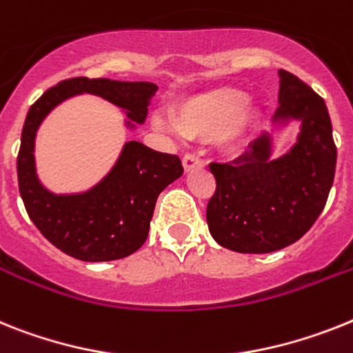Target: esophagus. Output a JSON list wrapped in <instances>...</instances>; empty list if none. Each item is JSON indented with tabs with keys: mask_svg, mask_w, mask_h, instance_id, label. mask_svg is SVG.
<instances>
[{
	"mask_svg": "<svg viewBox=\"0 0 353 353\" xmlns=\"http://www.w3.org/2000/svg\"><path fill=\"white\" fill-rule=\"evenodd\" d=\"M183 167H185L186 172L195 170V168H203L204 163L201 161L195 154H185V158H183Z\"/></svg>",
	"mask_w": 353,
	"mask_h": 353,
	"instance_id": "obj_1",
	"label": "esophagus"
}]
</instances>
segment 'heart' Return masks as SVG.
I'll list each match as a JSON object with an SVG mask.
<instances>
[{"label": "heart", "mask_w": 353, "mask_h": 353, "mask_svg": "<svg viewBox=\"0 0 353 353\" xmlns=\"http://www.w3.org/2000/svg\"><path fill=\"white\" fill-rule=\"evenodd\" d=\"M256 120V109L248 105V94L235 88H221L197 94L176 108L174 123L156 117L159 129L181 132L190 140H213L222 136L228 147H236Z\"/></svg>", "instance_id": "heart-1"}]
</instances>
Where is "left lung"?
Masks as SVG:
<instances>
[{"instance_id": "obj_1", "label": "left lung", "mask_w": 353, "mask_h": 353, "mask_svg": "<svg viewBox=\"0 0 353 353\" xmlns=\"http://www.w3.org/2000/svg\"><path fill=\"white\" fill-rule=\"evenodd\" d=\"M274 121L298 120V141L271 158L265 132L232 163H212L217 188L206 206L210 233L236 253H271L300 241L327 204L337 149L325 100L285 70Z\"/></svg>"}]
</instances>
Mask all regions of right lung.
<instances>
[{
    "label": "right lung",
    "instance_id": "right-lung-1",
    "mask_svg": "<svg viewBox=\"0 0 353 353\" xmlns=\"http://www.w3.org/2000/svg\"><path fill=\"white\" fill-rule=\"evenodd\" d=\"M156 91L152 82L75 77L50 88L26 114L17 154L21 199L37 230L62 253L84 262H108L140 250L149 235L158 195L181 177L183 165L176 154L127 141L117 165L99 185L84 194L55 195L35 174L34 145L41 121L73 94L91 93L125 109L129 120L143 123Z\"/></svg>",
    "mask_w": 353,
    "mask_h": 353
}]
</instances>
